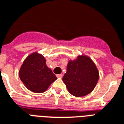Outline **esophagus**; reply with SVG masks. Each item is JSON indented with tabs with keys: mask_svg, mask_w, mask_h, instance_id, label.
I'll return each mask as SVG.
<instances>
[{
	"mask_svg": "<svg viewBox=\"0 0 124 124\" xmlns=\"http://www.w3.org/2000/svg\"><path fill=\"white\" fill-rule=\"evenodd\" d=\"M62 76H63V75H62V74H57V77L59 78H62Z\"/></svg>",
	"mask_w": 124,
	"mask_h": 124,
	"instance_id": "esophagus-1",
	"label": "esophagus"
}]
</instances>
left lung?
<instances>
[{"mask_svg":"<svg viewBox=\"0 0 124 124\" xmlns=\"http://www.w3.org/2000/svg\"><path fill=\"white\" fill-rule=\"evenodd\" d=\"M99 78L98 70L93 61L86 56H78L77 59L68 62L62 81L71 94L83 97L93 90Z\"/></svg>","mask_w":124,"mask_h":124,"instance_id":"obj_1","label":"left lung"}]
</instances>
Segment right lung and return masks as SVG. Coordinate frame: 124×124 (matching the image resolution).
Masks as SVG:
<instances>
[{"label": "right lung", "mask_w": 124, "mask_h": 124, "mask_svg": "<svg viewBox=\"0 0 124 124\" xmlns=\"http://www.w3.org/2000/svg\"><path fill=\"white\" fill-rule=\"evenodd\" d=\"M19 76L26 87L35 93L45 92L57 79L47 67L45 57L37 52L32 53L24 60Z\"/></svg>", "instance_id": "1"}]
</instances>
